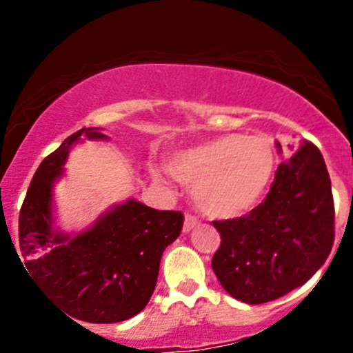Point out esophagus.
<instances>
[{
	"instance_id": "34e87169",
	"label": "esophagus",
	"mask_w": 353,
	"mask_h": 353,
	"mask_svg": "<svg viewBox=\"0 0 353 353\" xmlns=\"http://www.w3.org/2000/svg\"><path fill=\"white\" fill-rule=\"evenodd\" d=\"M198 219L194 215H191V213H186V216H184V225H183V230L184 232H190V230H193L194 227L198 225Z\"/></svg>"
}]
</instances>
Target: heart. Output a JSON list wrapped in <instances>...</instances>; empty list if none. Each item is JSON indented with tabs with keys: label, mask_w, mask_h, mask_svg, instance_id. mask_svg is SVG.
<instances>
[{
	"label": "heart",
	"mask_w": 353,
	"mask_h": 353,
	"mask_svg": "<svg viewBox=\"0 0 353 353\" xmlns=\"http://www.w3.org/2000/svg\"><path fill=\"white\" fill-rule=\"evenodd\" d=\"M275 152L258 134H222L169 159L167 169L193 188L199 212L212 219H234L261 199L275 170Z\"/></svg>",
	"instance_id": "obj_1"
}]
</instances>
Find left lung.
Here are the masks:
<instances>
[{
  "mask_svg": "<svg viewBox=\"0 0 353 353\" xmlns=\"http://www.w3.org/2000/svg\"><path fill=\"white\" fill-rule=\"evenodd\" d=\"M276 148L282 152L280 143ZM213 225L222 243L212 268L234 299L265 304L304 285L334 241L331 181L318 147L302 140L279 165L265 201L249 215Z\"/></svg>",
  "mask_w": 353,
  "mask_h": 353,
  "instance_id": "8db88e82",
  "label": "left lung"
}]
</instances>
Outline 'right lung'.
Masks as SVG:
<instances>
[{"mask_svg":"<svg viewBox=\"0 0 353 353\" xmlns=\"http://www.w3.org/2000/svg\"><path fill=\"white\" fill-rule=\"evenodd\" d=\"M108 140L99 128L68 137L35 170L19 216L25 266L42 290L73 318L119 323L143 311L157 285L163 249L179 237L184 216L130 198L81 232L56 227L54 184L73 145Z\"/></svg>","mask_w":353,"mask_h":353,"instance_id":"right-lung-1","label":"right lung"}]
</instances>
